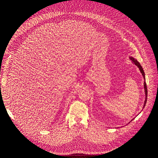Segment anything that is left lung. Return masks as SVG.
<instances>
[{
	"label": "left lung",
	"instance_id": "left-lung-1",
	"mask_svg": "<svg viewBox=\"0 0 158 158\" xmlns=\"http://www.w3.org/2000/svg\"><path fill=\"white\" fill-rule=\"evenodd\" d=\"M130 59H131V60H132V63L134 64H135L136 66H138V68L139 69L140 72L141 73V74H142V76H143V78H144V93H145V100H144V106H143V107H142V109H144V107H145V106H146V102H147V96H148L147 86H146V82H145V81H146L145 73H144V70H143V69H142V67L141 64L139 63V62H138L136 59H135L134 58V57H132V56H130ZM133 119H134V118H132L130 122H131V121L133 120ZM130 122H129V123H130Z\"/></svg>",
	"mask_w": 158,
	"mask_h": 158
}]
</instances>
